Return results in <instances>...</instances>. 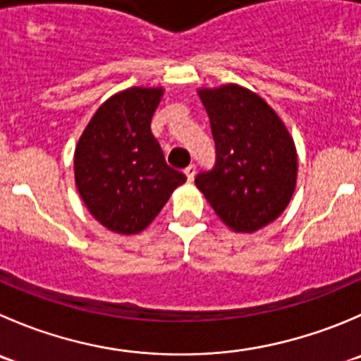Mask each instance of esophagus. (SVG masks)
Masks as SVG:
<instances>
[{"label":"esophagus","instance_id":"obj_1","mask_svg":"<svg viewBox=\"0 0 361 361\" xmlns=\"http://www.w3.org/2000/svg\"><path fill=\"white\" fill-rule=\"evenodd\" d=\"M185 174H187L188 181L194 180V176H195V166H194V164H190L188 167H185Z\"/></svg>","mask_w":361,"mask_h":361}]
</instances>
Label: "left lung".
Returning <instances> with one entry per match:
<instances>
[{
	"mask_svg": "<svg viewBox=\"0 0 361 361\" xmlns=\"http://www.w3.org/2000/svg\"><path fill=\"white\" fill-rule=\"evenodd\" d=\"M216 162L195 176L216 216L236 233H255L288 208L296 188L298 155L274 107L240 84L201 87Z\"/></svg>",
	"mask_w": 361,
	"mask_h": 361,
	"instance_id": "left-lung-1",
	"label": "left lung"
}]
</instances>
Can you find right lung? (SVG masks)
<instances>
[{
	"label": "right lung",
	"instance_id": "add662e5",
	"mask_svg": "<svg viewBox=\"0 0 361 361\" xmlns=\"http://www.w3.org/2000/svg\"><path fill=\"white\" fill-rule=\"evenodd\" d=\"M162 95V86L116 93L97 109L77 141L75 187L93 219L113 233H141L187 181L167 166L152 134Z\"/></svg>",
	"mask_w": 361,
	"mask_h": 361
}]
</instances>
